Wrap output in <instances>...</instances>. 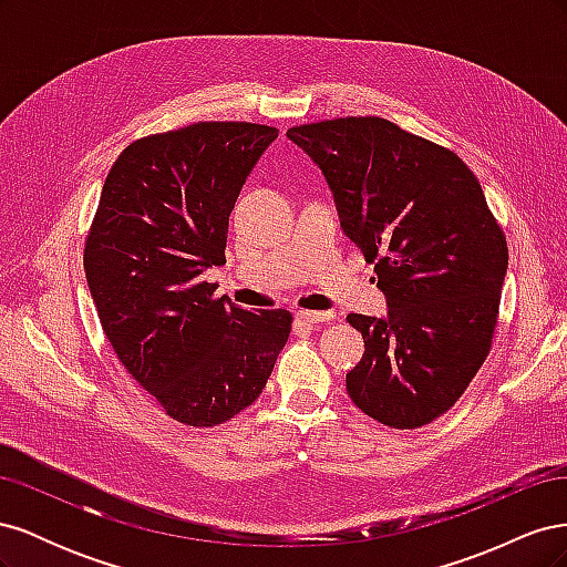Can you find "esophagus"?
<instances>
[{
  "label": "esophagus",
  "instance_id": "obj_1",
  "mask_svg": "<svg viewBox=\"0 0 567 567\" xmlns=\"http://www.w3.org/2000/svg\"><path fill=\"white\" fill-rule=\"evenodd\" d=\"M296 319H298L300 323L312 326V323H321V321H329V319H333V315H331V312H312V310H300V312L296 315Z\"/></svg>",
  "mask_w": 567,
  "mask_h": 567
}]
</instances>
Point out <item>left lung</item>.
<instances>
[{"instance_id": "1", "label": "left lung", "mask_w": 567, "mask_h": 567, "mask_svg": "<svg viewBox=\"0 0 567 567\" xmlns=\"http://www.w3.org/2000/svg\"><path fill=\"white\" fill-rule=\"evenodd\" d=\"M286 134L319 165L390 307L385 319L348 315L364 338L348 394L400 431L440 419L483 367L499 317L508 246L483 186L454 151L385 117Z\"/></svg>"}]
</instances>
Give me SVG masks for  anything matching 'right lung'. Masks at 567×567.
Here are the masks:
<instances>
[{
  "label": "right lung",
  "instance_id": "obj_1",
  "mask_svg": "<svg viewBox=\"0 0 567 567\" xmlns=\"http://www.w3.org/2000/svg\"><path fill=\"white\" fill-rule=\"evenodd\" d=\"M279 130L194 123L132 142L84 238V274L120 364L169 419L227 423L267 385L286 310L248 312L203 279L225 265L238 192Z\"/></svg>",
  "mask_w": 567,
  "mask_h": 567
}]
</instances>
